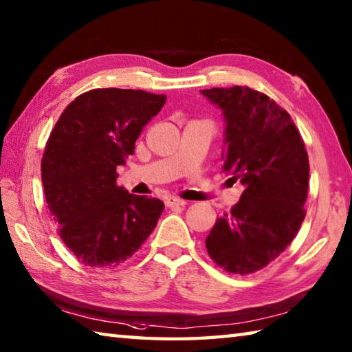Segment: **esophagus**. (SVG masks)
<instances>
[{"mask_svg": "<svg viewBox=\"0 0 352 352\" xmlns=\"http://www.w3.org/2000/svg\"><path fill=\"white\" fill-rule=\"evenodd\" d=\"M187 204L185 201H182V199H179V197H176V196H167L165 197V205H167V207H184V205Z\"/></svg>", "mask_w": 352, "mask_h": 352, "instance_id": "esophagus-1", "label": "esophagus"}]
</instances>
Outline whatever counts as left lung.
Segmentation results:
<instances>
[{"label":"left lung","instance_id":"8db88e82","mask_svg":"<svg viewBox=\"0 0 352 352\" xmlns=\"http://www.w3.org/2000/svg\"><path fill=\"white\" fill-rule=\"evenodd\" d=\"M201 94L227 124L222 170L243 185L241 201L217 219L205 247L228 273H256L293 242L307 214L308 153L288 111L267 95L242 85Z\"/></svg>","mask_w":352,"mask_h":352}]
</instances>
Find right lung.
<instances>
[{
    "label": "right lung",
    "mask_w": 352,
    "mask_h": 352,
    "mask_svg": "<svg viewBox=\"0 0 352 352\" xmlns=\"http://www.w3.org/2000/svg\"><path fill=\"white\" fill-rule=\"evenodd\" d=\"M165 101L144 90L94 89L72 101L52 130L41 159L45 202L65 247L87 267L124 263L162 214V201L118 187L116 168Z\"/></svg>",
    "instance_id": "obj_1"
}]
</instances>
